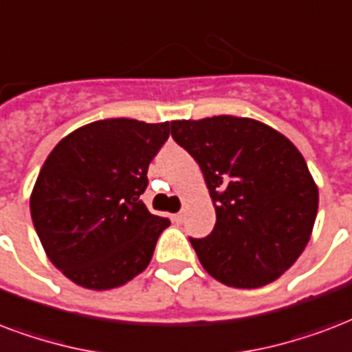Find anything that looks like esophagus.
<instances>
[{"label":"esophagus","instance_id":"esophagus-1","mask_svg":"<svg viewBox=\"0 0 352 352\" xmlns=\"http://www.w3.org/2000/svg\"><path fill=\"white\" fill-rule=\"evenodd\" d=\"M184 219H186V215H184V211H179V213H176V215H173V221L176 224H182L184 223Z\"/></svg>","mask_w":352,"mask_h":352}]
</instances>
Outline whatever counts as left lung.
<instances>
[{
  "mask_svg": "<svg viewBox=\"0 0 352 352\" xmlns=\"http://www.w3.org/2000/svg\"><path fill=\"white\" fill-rule=\"evenodd\" d=\"M195 157L215 206V228L189 237L206 271L230 287H261L297 261L310 241L319 192L289 139L252 118L170 122Z\"/></svg>",
  "mask_w": 352,
  "mask_h": 352,
  "instance_id": "obj_1",
  "label": "left lung"
}]
</instances>
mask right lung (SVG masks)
<instances>
[{
  "mask_svg": "<svg viewBox=\"0 0 352 352\" xmlns=\"http://www.w3.org/2000/svg\"><path fill=\"white\" fill-rule=\"evenodd\" d=\"M170 124L107 118L66 135L44 161L31 219L47 258L87 289H113L148 267L161 232L141 195Z\"/></svg>",
  "mask_w": 352,
  "mask_h": 352,
  "instance_id": "add662e5",
  "label": "right lung"
}]
</instances>
